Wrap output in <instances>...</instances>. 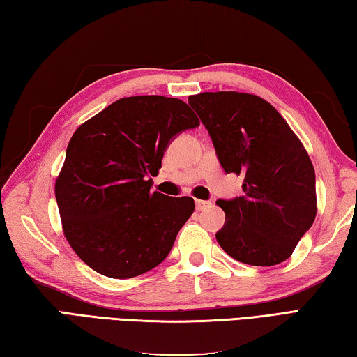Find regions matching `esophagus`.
Masks as SVG:
<instances>
[{"label": "esophagus", "instance_id": "1", "mask_svg": "<svg viewBox=\"0 0 357 357\" xmlns=\"http://www.w3.org/2000/svg\"><path fill=\"white\" fill-rule=\"evenodd\" d=\"M211 204H210V202H206V200H196V210L197 211H204V210H206V208L208 206H210Z\"/></svg>", "mask_w": 357, "mask_h": 357}]
</instances>
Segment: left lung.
Segmentation results:
<instances>
[{"label": "left lung", "mask_w": 357, "mask_h": 357, "mask_svg": "<svg viewBox=\"0 0 357 357\" xmlns=\"http://www.w3.org/2000/svg\"><path fill=\"white\" fill-rule=\"evenodd\" d=\"M188 102L224 171L244 177V196L216 202L225 211L219 245L244 264L286 261L317 214L315 172L305 146L267 100L250 93H200Z\"/></svg>", "instance_id": "8db88e82"}]
</instances>
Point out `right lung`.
I'll return each mask as SVG.
<instances>
[{
  "label": "right lung",
  "instance_id": "add662e5",
  "mask_svg": "<svg viewBox=\"0 0 357 357\" xmlns=\"http://www.w3.org/2000/svg\"><path fill=\"white\" fill-rule=\"evenodd\" d=\"M176 98L130 96L77 127L56 180L66 241L93 271L133 278L165 261L194 213L192 197L152 191L169 141L197 127Z\"/></svg>",
  "mask_w": 357,
  "mask_h": 357
}]
</instances>
